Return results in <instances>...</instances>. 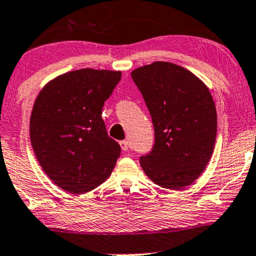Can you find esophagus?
<instances>
[{"instance_id": "1", "label": "esophagus", "mask_w": 256, "mask_h": 256, "mask_svg": "<svg viewBox=\"0 0 256 256\" xmlns=\"http://www.w3.org/2000/svg\"><path fill=\"white\" fill-rule=\"evenodd\" d=\"M119 144H120V146H122V149L124 152H126L128 149V140H120Z\"/></svg>"}]
</instances>
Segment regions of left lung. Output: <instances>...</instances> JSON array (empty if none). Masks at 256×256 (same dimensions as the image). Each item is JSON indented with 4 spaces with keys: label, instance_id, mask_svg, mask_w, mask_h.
<instances>
[{
    "label": "left lung",
    "instance_id": "1",
    "mask_svg": "<svg viewBox=\"0 0 256 256\" xmlns=\"http://www.w3.org/2000/svg\"><path fill=\"white\" fill-rule=\"evenodd\" d=\"M152 116L155 143L140 158L155 184L180 190L195 182L213 154L216 110L210 89L184 67L155 61L131 72Z\"/></svg>",
    "mask_w": 256,
    "mask_h": 256
}]
</instances>
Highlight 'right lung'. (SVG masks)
<instances>
[{
  "label": "right lung",
  "mask_w": 256,
  "mask_h": 256,
  "mask_svg": "<svg viewBox=\"0 0 256 256\" xmlns=\"http://www.w3.org/2000/svg\"><path fill=\"white\" fill-rule=\"evenodd\" d=\"M122 72L82 68L58 76L38 94L30 138L46 174L62 190L79 195L107 180L120 146L107 134L102 107Z\"/></svg>",
  "instance_id": "1"
}]
</instances>
